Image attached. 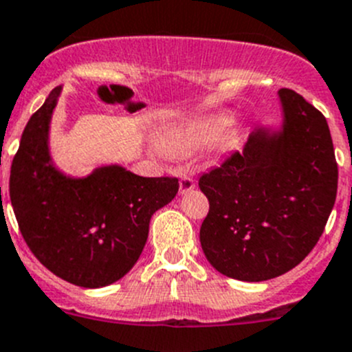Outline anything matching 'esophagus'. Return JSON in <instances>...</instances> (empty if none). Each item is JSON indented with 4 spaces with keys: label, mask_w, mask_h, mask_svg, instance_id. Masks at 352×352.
Segmentation results:
<instances>
[{
    "label": "esophagus",
    "mask_w": 352,
    "mask_h": 352,
    "mask_svg": "<svg viewBox=\"0 0 352 352\" xmlns=\"http://www.w3.org/2000/svg\"><path fill=\"white\" fill-rule=\"evenodd\" d=\"M194 186H196V182H194V180L190 179V177L184 175L182 179H180V182H179V192L180 194H187V192H189V190L194 189Z\"/></svg>",
    "instance_id": "1"
}]
</instances>
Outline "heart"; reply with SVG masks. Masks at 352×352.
Listing matches in <instances>:
<instances>
[{
    "label": "heart",
    "instance_id": "1",
    "mask_svg": "<svg viewBox=\"0 0 352 352\" xmlns=\"http://www.w3.org/2000/svg\"><path fill=\"white\" fill-rule=\"evenodd\" d=\"M228 124H230V113L227 111L189 118L166 129L160 139V146L166 155L173 158L192 155L199 149L208 148L214 141L220 149H228L241 135V129L237 125H232L223 133Z\"/></svg>",
    "mask_w": 352,
    "mask_h": 352
}]
</instances>
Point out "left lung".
<instances>
[{
  "mask_svg": "<svg viewBox=\"0 0 352 352\" xmlns=\"http://www.w3.org/2000/svg\"><path fill=\"white\" fill-rule=\"evenodd\" d=\"M280 125H259L242 153L204 173L210 211L199 230L211 267L242 282L284 275L309 254L337 196V163L325 117L278 89Z\"/></svg>",
  "mask_w": 352,
  "mask_h": 352,
  "instance_id": "1",
  "label": "left lung"
}]
</instances>
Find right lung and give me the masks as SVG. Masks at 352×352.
Returning a JSON list of instances; mask_svg holds the SVG:
<instances>
[{
  "mask_svg": "<svg viewBox=\"0 0 352 352\" xmlns=\"http://www.w3.org/2000/svg\"><path fill=\"white\" fill-rule=\"evenodd\" d=\"M54 87L23 129L10 173V199L20 232L56 277L85 289L120 280L138 263L151 217L179 190L170 177H139L118 163L84 177L58 168L51 156Z\"/></svg>",
  "mask_w": 352,
  "mask_h": 352,
  "instance_id": "add662e5",
  "label": "right lung"
}]
</instances>
